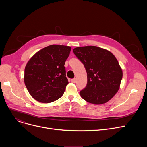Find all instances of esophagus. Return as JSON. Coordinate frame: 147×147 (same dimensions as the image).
<instances>
[{
  "instance_id": "esophagus-1",
  "label": "esophagus",
  "mask_w": 147,
  "mask_h": 147,
  "mask_svg": "<svg viewBox=\"0 0 147 147\" xmlns=\"http://www.w3.org/2000/svg\"><path fill=\"white\" fill-rule=\"evenodd\" d=\"M76 81H77V80H76V78H74V79H71V82L72 83H76Z\"/></svg>"
}]
</instances>
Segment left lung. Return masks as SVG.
Wrapping results in <instances>:
<instances>
[{
  "instance_id": "8db88e82",
  "label": "left lung",
  "mask_w": 147,
  "mask_h": 147,
  "mask_svg": "<svg viewBox=\"0 0 147 147\" xmlns=\"http://www.w3.org/2000/svg\"><path fill=\"white\" fill-rule=\"evenodd\" d=\"M73 52L87 72V85L80 92L81 97L94 104L110 101L118 92L123 77L116 58L109 51L95 46L76 48Z\"/></svg>"
}]
</instances>
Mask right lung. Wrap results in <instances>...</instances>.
Masks as SVG:
<instances>
[{"mask_svg":"<svg viewBox=\"0 0 147 147\" xmlns=\"http://www.w3.org/2000/svg\"><path fill=\"white\" fill-rule=\"evenodd\" d=\"M71 48L52 45L36 52L25 67L24 83L32 96L42 103L60 98L68 84L64 64Z\"/></svg>","mask_w":147,"mask_h":147,"instance_id":"1","label":"right lung"}]
</instances>
